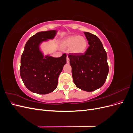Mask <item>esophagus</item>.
I'll return each mask as SVG.
<instances>
[{"label": "esophagus", "instance_id": "obj_1", "mask_svg": "<svg viewBox=\"0 0 133 133\" xmlns=\"http://www.w3.org/2000/svg\"><path fill=\"white\" fill-rule=\"evenodd\" d=\"M66 62L67 63H69V58L68 57V56L66 57Z\"/></svg>", "mask_w": 133, "mask_h": 133}]
</instances>
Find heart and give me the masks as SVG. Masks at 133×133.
I'll return each instance as SVG.
<instances>
[{
    "label": "heart",
    "instance_id": "b5f03b06",
    "mask_svg": "<svg viewBox=\"0 0 133 133\" xmlns=\"http://www.w3.org/2000/svg\"><path fill=\"white\" fill-rule=\"evenodd\" d=\"M62 45L65 48H70V51L72 53L80 54L85 51L87 42L83 37L79 35H73L64 39Z\"/></svg>",
    "mask_w": 133,
    "mask_h": 133
}]
</instances>
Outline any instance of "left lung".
Wrapping results in <instances>:
<instances>
[{"mask_svg":"<svg viewBox=\"0 0 133 133\" xmlns=\"http://www.w3.org/2000/svg\"><path fill=\"white\" fill-rule=\"evenodd\" d=\"M89 46L84 54H69L72 76L76 87L92 91L102 87L109 72L107 54L96 35L84 32Z\"/></svg>","mask_w":133,"mask_h":133,"instance_id":"8db88e82","label":"left lung"}]
</instances>
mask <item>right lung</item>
<instances>
[{
  "label": "right lung",
  "mask_w": 133,
  "mask_h": 133,
  "mask_svg": "<svg viewBox=\"0 0 133 133\" xmlns=\"http://www.w3.org/2000/svg\"><path fill=\"white\" fill-rule=\"evenodd\" d=\"M55 30L40 31L26 42L21 60L20 74L28 89L39 94L53 92L58 85V77L66 63V55L59 58L44 56L40 44L53 39Z\"/></svg>",
  "instance_id": "right-lung-1"
}]
</instances>
